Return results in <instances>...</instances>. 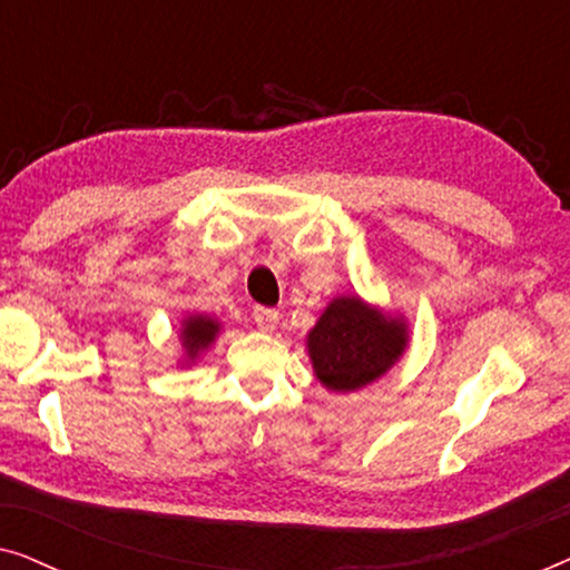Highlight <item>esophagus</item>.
Segmentation results:
<instances>
[{
	"label": "esophagus",
	"mask_w": 570,
	"mask_h": 570,
	"mask_svg": "<svg viewBox=\"0 0 570 570\" xmlns=\"http://www.w3.org/2000/svg\"><path fill=\"white\" fill-rule=\"evenodd\" d=\"M252 316H254V324L259 326L262 332H272L277 326V322H279V314L275 308H264V306H256L254 311H252Z\"/></svg>",
	"instance_id": "obj_1"
}]
</instances>
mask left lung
Returning <instances> with one entry per match:
<instances>
[{
  "label": "left lung",
  "mask_w": 570,
  "mask_h": 570,
  "mask_svg": "<svg viewBox=\"0 0 570 570\" xmlns=\"http://www.w3.org/2000/svg\"><path fill=\"white\" fill-rule=\"evenodd\" d=\"M407 345V330L361 298L330 303L308 334V355L316 379L332 392H355L392 368Z\"/></svg>",
  "instance_id": "obj_1"
}]
</instances>
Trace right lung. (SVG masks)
I'll return each mask as SVG.
<instances>
[{
    "instance_id": "right-lung-1",
    "label": "right lung",
    "mask_w": 570,
    "mask_h": 570,
    "mask_svg": "<svg viewBox=\"0 0 570 570\" xmlns=\"http://www.w3.org/2000/svg\"><path fill=\"white\" fill-rule=\"evenodd\" d=\"M217 330H220V324L213 322L209 316H191L184 322V330H181V340H184V347L189 357H197L202 350H205L209 342L215 340Z\"/></svg>"
}]
</instances>
